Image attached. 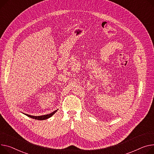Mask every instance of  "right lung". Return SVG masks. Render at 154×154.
Segmentation results:
<instances>
[{
	"mask_svg": "<svg viewBox=\"0 0 154 154\" xmlns=\"http://www.w3.org/2000/svg\"><path fill=\"white\" fill-rule=\"evenodd\" d=\"M57 111L56 110L54 111H53V112H51V113L49 114V115H42V116H32V115H27V114H25V115H26L27 116L29 117V118H32L33 119H37V120H45V119H48L50 117L52 116L55 112Z\"/></svg>",
	"mask_w": 154,
	"mask_h": 154,
	"instance_id": "obj_1",
	"label": "right lung"
}]
</instances>
